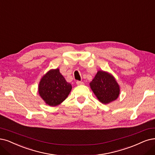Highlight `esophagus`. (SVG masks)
<instances>
[{"instance_id":"esophagus-1","label":"esophagus","mask_w":155,"mask_h":155,"mask_svg":"<svg viewBox=\"0 0 155 155\" xmlns=\"http://www.w3.org/2000/svg\"><path fill=\"white\" fill-rule=\"evenodd\" d=\"M77 85H82V84H84V82H82V81H77Z\"/></svg>"}]
</instances>
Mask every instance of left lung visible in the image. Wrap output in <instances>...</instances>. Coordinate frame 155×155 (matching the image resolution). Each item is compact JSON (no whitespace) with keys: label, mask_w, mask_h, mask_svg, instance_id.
Masks as SVG:
<instances>
[{"label":"left lung","mask_w":155,"mask_h":155,"mask_svg":"<svg viewBox=\"0 0 155 155\" xmlns=\"http://www.w3.org/2000/svg\"><path fill=\"white\" fill-rule=\"evenodd\" d=\"M90 86L97 98L104 104L116 100L119 94V86L115 78L104 71H98Z\"/></svg>","instance_id":"obj_1"}]
</instances>
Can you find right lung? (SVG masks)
<instances>
[{"mask_svg":"<svg viewBox=\"0 0 155 155\" xmlns=\"http://www.w3.org/2000/svg\"><path fill=\"white\" fill-rule=\"evenodd\" d=\"M39 94L47 104L57 106L70 94L71 85L66 82L59 69L51 70L42 77L39 84Z\"/></svg>","mask_w":155,"mask_h":155,"instance_id":"obj_1","label":"right lung"}]
</instances>
